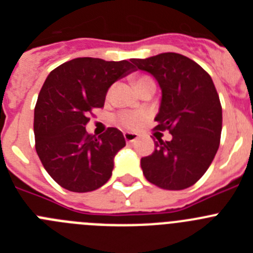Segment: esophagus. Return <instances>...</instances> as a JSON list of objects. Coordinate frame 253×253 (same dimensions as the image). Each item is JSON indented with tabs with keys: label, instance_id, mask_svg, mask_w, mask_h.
<instances>
[{
	"label": "esophagus",
	"instance_id": "esophagus-1",
	"mask_svg": "<svg viewBox=\"0 0 253 253\" xmlns=\"http://www.w3.org/2000/svg\"><path fill=\"white\" fill-rule=\"evenodd\" d=\"M124 138H125V140H126V143L135 142V140L138 139V134L137 133H130V131H125Z\"/></svg>",
	"mask_w": 253,
	"mask_h": 253
}]
</instances>
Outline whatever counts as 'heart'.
Segmentation results:
<instances>
[{
    "label": "heart",
    "instance_id": "obj_1",
    "mask_svg": "<svg viewBox=\"0 0 253 253\" xmlns=\"http://www.w3.org/2000/svg\"><path fill=\"white\" fill-rule=\"evenodd\" d=\"M148 81H153L151 77L148 76H142L137 80V86L142 84H146ZM143 120V115L140 113H134V111H125V113H122L118 115V123L119 125H122L123 128L126 129H135L140 125Z\"/></svg>",
    "mask_w": 253,
    "mask_h": 253
}]
</instances>
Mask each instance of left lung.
I'll return each instance as SVG.
<instances>
[{
  "mask_svg": "<svg viewBox=\"0 0 253 253\" xmlns=\"http://www.w3.org/2000/svg\"><path fill=\"white\" fill-rule=\"evenodd\" d=\"M151 73L162 88L156 130L169 131L171 140L157 137L153 153L140 160L143 175L165 190H184L203 177L213 162L222 134V105L209 73L178 53L131 59Z\"/></svg>",
  "mask_w": 253,
  "mask_h": 253,
  "instance_id": "left-lung-1",
  "label": "left lung"
}]
</instances>
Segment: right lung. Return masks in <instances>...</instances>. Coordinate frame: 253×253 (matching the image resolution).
Listing matches in <instances>:
<instances>
[{
    "label": "right lung",
    "mask_w": 253,
    "mask_h": 253,
    "mask_svg": "<svg viewBox=\"0 0 253 253\" xmlns=\"http://www.w3.org/2000/svg\"><path fill=\"white\" fill-rule=\"evenodd\" d=\"M129 60L75 58L49 73L34 111L35 149L50 177L63 189L88 193L111 177L115 154L125 146L122 131L100 137L86 131L90 115L104 107L109 87L133 72Z\"/></svg>",
    "instance_id": "add662e5"
}]
</instances>
